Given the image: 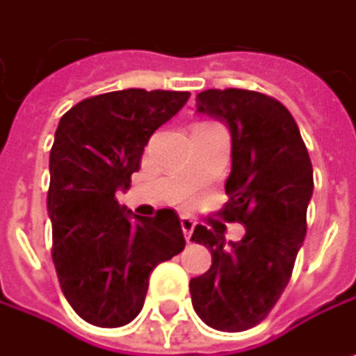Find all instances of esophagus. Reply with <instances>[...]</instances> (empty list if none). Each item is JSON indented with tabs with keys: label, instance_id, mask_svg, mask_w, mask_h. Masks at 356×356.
Wrapping results in <instances>:
<instances>
[{
	"label": "esophagus",
	"instance_id": "obj_1",
	"mask_svg": "<svg viewBox=\"0 0 356 356\" xmlns=\"http://www.w3.org/2000/svg\"><path fill=\"white\" fill-rule=\"evenodd\" d=\"M194 219L192 217H188V215H181V230H184V236H186V241L190 243V238H192V232H194Z\"/></svg>",
	"mask_w": 356,
	"mask_h": 356
}]
</instances>
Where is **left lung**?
I'll list each match as a JSON object with an SVG mask.
<instances>
[{"instance_id":"1","label":"left lung","mask_w":356,"mask_h":356,"mask_svg":"<svg viewBox=\"0 0 356 356\" xmlns=\"http://www.w3.org/2000/svg\"><path fill=\"white\" fill-rule=\"evenodd\" d=\"M196 113L223 122L232 139L225 221L245 225L238 243L196 225L192 241L211 251V268L190 281L196 314L219 332H245L285 291L306 236L312 164L293 115L278 101L241 88L204 90Z\"/></svg>"}]
</instances>
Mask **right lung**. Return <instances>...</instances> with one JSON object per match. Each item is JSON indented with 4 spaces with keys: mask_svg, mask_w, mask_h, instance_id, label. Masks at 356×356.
Here are the masks:
<instances>
[{
    "mask_svg": "<svg viewBox=\"0 0 356 356\" xmlns=\"http://www.w3.org/2000/svg\"><path fill=\"white\" fill-rule=\"evenodd\" d=\"M190 92L126 88L73 105L50 149L48 215L60 289L86 323L122 327L143 308L152 270L186 247L179 217H137L115 192L131 188L143 149Z\"/></svg>",
    "mask_w": 356,
    "mask_h": 356,
    "instance_id": "add662e5",
    "label": "right lung"
}]
</instances>
